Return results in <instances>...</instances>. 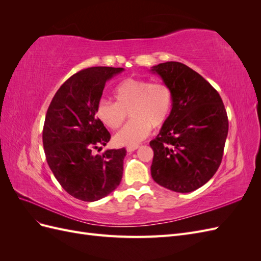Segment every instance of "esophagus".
Returning a JSON list of instances; mask_svg holds the SVG:
<instances>
[{
    "label": "esophagus",
    "mask_w": 261,
    "mask_h": 261,
    "mask_svg": "<svg viewBox=\"0 0 261 261\" xmlns=\"http://www.w3.org/2000/svg\"><path fill=\"white\" fill-rule=\"evenodd\" d=\"M138 147H139V146H133V147H127V148H126V150H127V152H133V151H135L136 149H138Z\"/></svg>",
    "instance_id": "obj_1"
}]
</instances>
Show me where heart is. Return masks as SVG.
Listing matches in <instances>:
<instances>
[{
	"label": "heart",
	"mask_w": 261,
	"mask_h": 261,
	"mask_svg": "<svg viewBox=\"0 0 261 261\" xmlns=\"http://www.w3.org/2000/svg\"><path fill=\"white\" fill-rule=\"evenodd\" d=\"M115 102L102 99L96 107L98 120L107 127L118 129L130 113L133 120L113 138L120 147L137 146L152 127L168 122L173 109V91L168 85L127 78L114 89Z\"/></svg>",
	"instance_id": "obj_1"
}]
</instances>
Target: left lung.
I'll list each match as a JSON object with an SVG mask.
<instances>
[{
  "mask_svg": "<svg viewBox=\"0 0 261 261\" xmlns=\"http://www.w3.org/2000/svg\"><path fill=\"white\" fill-rule=\"evenodd\" d=\"M173 91L168 122L150 141L151 176L176 193L196 191L215 175L222 161L228 132L224 105L218 91L191 67L165 62L151 67Z\"/></svg>",
  "mask_w": 261,
  "mask_h": 261,
  "instance_id": "1",
  "label": "left lung"
}]
</instances>
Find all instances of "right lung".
I'll return each instance as SVG.
<instances>
[{
  "label": "right lung",
  "instance_id": "obj_1",
  "mask_svg": "<svg viewBox=\"0 0 261 261\" xmlns=\"http://www.w3.org/2000/svg\"><path fill=\"white\" fill-rule=\"evenodd\" d=\"M123 70L107 66L81 70L60 87L46 111L42 133L46 162L61 186L83 201L103 198L123 176L125 148L93 154L111 138L96 116V107L106 83Z\"/></svg>",
  "mask_w": 261,
  "mask_h": 261
}]
</instances>
